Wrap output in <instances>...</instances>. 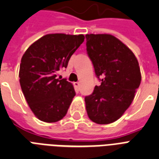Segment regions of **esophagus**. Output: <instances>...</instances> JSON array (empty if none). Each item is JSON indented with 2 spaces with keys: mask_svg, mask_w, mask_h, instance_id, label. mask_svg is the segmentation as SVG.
Segmentation results:
<instances>
[{
  "mask_svg": "<svg viewBox=\"0 0 159 159\" xmlns=\"http://www.w3.org/2000/svg\"><path fill=\"white\" fill-rule=\"evenodd\" d=\"M74 86L75 88H76V89H79V87H80V83H79V82H75L74 83Z\"/></svg>",
  "mask_w": 159,
  "mask_h": 159,
  "instance_id": "obj_1",
  "label": "esophagus"
}]
</instances>
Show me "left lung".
Returning a JSON list of instances; mask_svg holds the SVG:
<instances>
[{"mask_svg":"<svg viewBox=\"0 0 159 159\" xmlns=\"http://www.w3.org/2000/svg\"><path fill=\"white\" fill-rule=\"evenodd\" d=\"M87 53L101 85L84 98L89 119L98 124L116 121L129 107L141 80L134 53L108 34H87Z\"/></svg>","mask_w":159,"mask_h":159,"instance_id":"left-lung-1","label":"left lung"}]
</instances>
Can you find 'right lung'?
Instances as JSON below:
<instances>
[{"label":"right lung","instance_id":"1","mask_svg":"<svg viewBox=\"0 0 159 159\" xmlns=\"http://www.w3.org/2000/svg\"><path fill=\"white\" fill-rule=\"evenodd\" d=\"M84 40V35L48 34L34 42L21 59V89L31 111L41 121L54 123L66 115L75 92L57 74L67 67Z\"/></svg>","mask_w":159,"mask_h":159}]
</instances>
